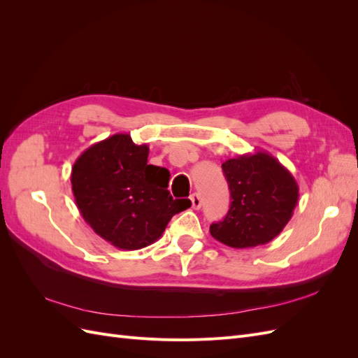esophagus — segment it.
Instances as JSON below:
<instances>
[{"instance_id":"obj_1","label":"esophagus","mask_w":358,"mask_h":358,"mask_svg":"<svg viewBox=\"0 0 358 358\" xmlns=\"http://www.w3.org/2000/svg\"><path fill=\"white\" fill-rule=\"evenodd\" d=\"M189 199H191V203H192V208L194 209H200L201 208V199H200L199 194H192Z\"/></svg>"}]
</instances>
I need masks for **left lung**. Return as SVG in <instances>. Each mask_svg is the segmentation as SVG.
<instances>
[{
	"label": "left lung",
	"instance_id": "obj_1",
	"mask_svg": "<svg viewBox=\"0 0 358 358\" xmlns=\"http://www.w3.org/2000/svg\"><path fill=\"white\" fill-rule=\"evenodd\" d=\"M222 171L233 201L225 218L210 225L212 237L237 249L273 241L297 206L296 179L264 150L227 159Z\"/></svg>",
	"mask_w": 358,
	"mask_h": 358
}]
</instances>
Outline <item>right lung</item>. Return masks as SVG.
Instances as JSON below:
<instances>
[{
  "instance_id": "1",
  "label": "right lung",
  "mask_w": 358,
  "mask_h": 358,
  "mask_svg": "<svg viewBox=\"0 0 358 358\" xmlns=\"http://www.w3.org/2000/svg\"><path fill=\"white\" fill-rule=\"evenodd\" d=\"M148 145L113 134L86 149L71 169V189L83 220L125 251L158 241L173 215L191 206L188 199L170 196V171L148 164Z\"/></svg>"
}]
</instances>
